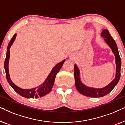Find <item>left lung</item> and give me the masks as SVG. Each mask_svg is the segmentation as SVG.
Returning <instances> with one entry per match:
<instances>
[{
    "label": "left lung",
    "instance_id": "left-lung-1",
    "mask_svg": "<svg viewBox=\"0 0 125 125\" xmlns=\"http://www.w3.org/2000/svg\"><path fill=\"white\" fill-rule=\"evenodd\" d=\"M101 36L104 37V40H105V42L111 48L115 57L116 76L114 79L112 81V83L105 88L101 89L88 88L85 85H83V83H82L81 81H80L79 69L76 66V65H75L74 68L75 85H76V89L83 95L89 97H94V98L104 97L110 93L118 83L121 76V61L117 44H116L114 39H113L112 36L110 35L108 30H103L102 33H101Z\"/></svg>",
    "mask_w": 125,
    "mask_h": 125
}]
</instances>
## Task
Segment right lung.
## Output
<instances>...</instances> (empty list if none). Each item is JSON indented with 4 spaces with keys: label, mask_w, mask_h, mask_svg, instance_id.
Segmentation results:
<instances>
[{
    "label": "right lung",
    "mask_w": 125,
    "mask_h": 125,
    "mask_svg": "<svg viewBox=\"0 0 125 125\" xmlns=\"http://www.w3.org/2000/svg\"><path fill=\"white\" fill-rule=\"evenodd\" d=\"M16 34H15L12 37V38L11 39V40H10L9 44L8 45L7 49L6 57L4 61V69L5 71H6L7 80L9 84L15 90V91L17 92L19 94L21 95L22 97L30 98H39V97H43L44 95H47V94H48L51 92V90H52L56 74L59 72L62 66L65 62V60L56 65L53 68V69L51 72L50 74H49L45 81L42 85H40V86L37 87L36 89V88L32 89H23L19 88V87L16 86L12 82L11 78L10 77L9 72H8V61H9L10 58V49L11 48L12 44H13V42H14L15 37H16Z\"/></svg>",
    "instance_id": "obj_1"
}]
</instances>
